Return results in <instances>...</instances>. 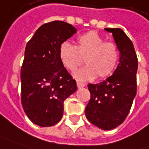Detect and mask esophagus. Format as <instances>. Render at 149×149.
<instances>
[{
    "label": "esophagus",
    "instance_id": "34e87169",
    "mask_svg": "<svg viewBox=\"0 0 149 149\" xmlns=\"http://www.w3.org/2000/svg\"><path fill=\"white\" fill-rule=\"evenodd\" d=\"M85 86H86V84L77 81V87H78L79 89H80V88H82V87H85Z\"/></svg>",
    "mask_w": 149,
    "mask_h": 149
}]
</instances>
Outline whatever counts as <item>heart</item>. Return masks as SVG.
<instances>
[{
  "mask_svg": "<svg viewBox=\"0 0 149 149\" xmlns=\"http://www.w3.org/2000/svg\"><path fill=\"white\" fill-rule=\"evenodd\" d=\"M59 58L63 66L70 71L80 67L84 62L86 66L74 73L80 81L109 77L115 70L120 52L115 43L105 41L99 34L89 31L77 39L74 47L64 41L59 47Z\"/></svg>",
  "mask_w": 149,
  "mask_h": 149,
  "instance_id": "obj_1",
  "label": "heart"
}]
</instances>
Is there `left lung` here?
<instances>
[{"label": "left lung", "mask_w": 149, "mask_h": 149, "mask_svg": "<svg viewBox=\"0 0 149 149\" xmlns=\"http://www.w3.org/2000/svg\"><path fill=\"white\" fill-rule=\"evenodd\" d=\"M111 32L120 51V63L113 74L99 84H88L91 99L86 116L102 130H112L124 122L136 94L137 57L132 40L120 29Z\"/></svg>", "instance_id": "obj_1"}]
</instances>
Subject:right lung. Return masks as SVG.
<instances>
[{"label":"right lung","mask_w":149,"mask_h":149,"mask_svg":"<svg viewBox=\"0 0 149 149\" xmlns=\"http://www.w3.org/2000/svg\"><path fill=\"white\" fill-rule=\"evenodd\" d=\"M76 29L63 21L44 24L27 43L21 68V102L29 119L41 127L58 123L63 102L77 90L63 67L59 47Z\"/></svg>","instance_id":"1"}]
</instances>
